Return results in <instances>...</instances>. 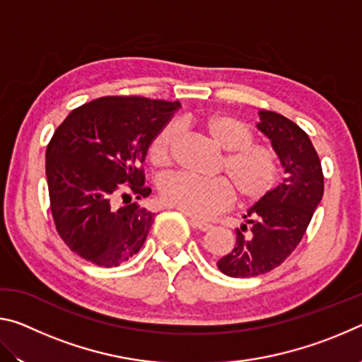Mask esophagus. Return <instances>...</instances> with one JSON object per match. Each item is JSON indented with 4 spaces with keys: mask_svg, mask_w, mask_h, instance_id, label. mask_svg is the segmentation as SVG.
<instances>
[{
    "mask_svg": "<svg viewBox=\"0 0 362 362\" xmlns=\"http://www.w3.org/2000/svg\"><path fill=\"white\" fill-rule=\"evenodd\" d=\"M189 223H192L193 228L201 230V231H207V230L212 228L211 223L203 222V220H198V218H192V220H189Z\"/></svg>",
    "mask_w": 362,
    "mask_h": 362,
    "instance_id": "esophagus-1",
    "label": "esophagus"
}]
</instances>
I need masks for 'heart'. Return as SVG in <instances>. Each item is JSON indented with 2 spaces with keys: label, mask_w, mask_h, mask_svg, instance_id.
I'll return each instance as SVG.
<instances>
[{
  "label": "heart",
  "mask_w": 362,
  "mask_h": 362,
  "mask_svg": "<svg viewBox=\"0 0 362 362\" xmlns=\"http://www.w3.org/2000/svg\"><path fill=\"white\" fill-rule=\"evenodd\" d=\"M201 126L220 148L226 150L218 173L227 177L199 179L189 174L166 175L159 182L163 203L188 216L207 218L228 209L235 193L246 204L259 203L272 193L279 179V158L274 148L255 142L246 121L230 113H212L201 118ZM175 122H168L148 144L153 166L173 163L177 142Z\"/></svg>",
  "instance_id": "heart-1"
}]
</instances>
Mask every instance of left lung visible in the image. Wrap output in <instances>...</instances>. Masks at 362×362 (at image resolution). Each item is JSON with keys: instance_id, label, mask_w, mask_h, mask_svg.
Masks as SVG:
<instances>
[{"instance_id": "1", "label": "left lung", "mask_w": 362, "mask_h": 362, "mask_svg": "<svg viewBox=\"0 0 362 362\" xmlns=\"http://www.w3.org/2000/svg\"><path fill=\"white\" fill-rule=\"evenodd\" d=\"M257 127L272 140L286 177L247 211L236 228V244L217 262L231 278L260 276L279 267L300 241L321 203L324 175L320 156L302 127L274 112H260Z\"/></svg>"}]
</instances>
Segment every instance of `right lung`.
I'll return each instance as SVG.
<instances>
[{
	"label": "right lung",
	"mask_w": 362,
	"mask_h": 362,
	"mask_svg": "<svg viewBox=\"0 0 362 362\" xmlns=\"http://www.w3.org/2000/svg\"><path fill=\"white\" fill-rule=\"evenodd\" d=\"M179 102L100 97L78 107L46 150L51 214L71 252L99 267H118L144 246L155 214L142 163L153 136Z\"/></svg>",
	"instance_id": "right-lung-1"
}]
</instances>
